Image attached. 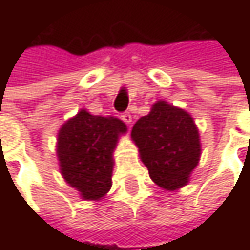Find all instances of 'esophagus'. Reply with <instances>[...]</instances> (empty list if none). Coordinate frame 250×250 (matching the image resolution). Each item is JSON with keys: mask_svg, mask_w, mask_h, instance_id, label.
Segmentation results:
<instances>
[{"mask_svg": "<svg viewBox=\"0 0 250 250\" xmlns=\"http://www.w3.org/2000/svg\"><path fill=\"white\" fill-rule=\"evenodd\" d=\"M131 119H133V117H131V114H130L128 111H125V113L122 114V120H123L125 123H127V125H130V123H131Z\"/></svg>", "mask_w": 250, "mask_h": 250, "instance_id": "34e87169", "label": "esophagus"}]
</instances>
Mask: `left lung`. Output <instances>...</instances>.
Masks as SVG:
<instances>
[{"mask_svg":"<svg viewBox=\"0 0 250 250\" xmlns=\"http://www.w3.org/2000/svg\"><path fill=\"white\" fill-rule=\"evenodd\" d=\"M131 139L156 185L167 191L187 185L201 156L200 133L187 111L158 101L133 125Z\"/></svg>","mask_w":250,"mask_h":250,"instance_id":"obj_1","label":"left lung"}]
</instances>
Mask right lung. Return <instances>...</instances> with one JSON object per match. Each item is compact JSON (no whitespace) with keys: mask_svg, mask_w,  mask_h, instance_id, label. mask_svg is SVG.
<instances>
[{"mask_svg":"<svg viewBox=\"0 0 250 250\" xmlns=\"http://www.w3.org/2000/svg\"><path fill=\"white\" fill-rule=\"evenodd\" d=\"M125 125L116 117L92 116L81 110L58 133L56 153L61 174L83 200H101L111 188L113 152Z\"/></svg>","mask_w":250,"mask_h":250,"instance_id":"right-lung-1","label":"right lung"}]
</instances>
